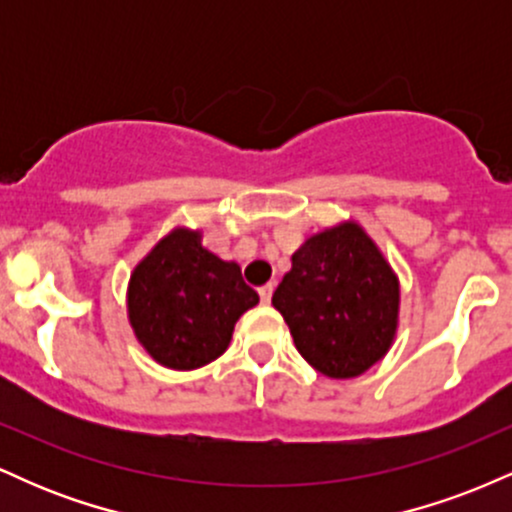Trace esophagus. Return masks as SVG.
I'll return each mask as SVG.
<instances>
[{"label":"esophagus","mask_w":512,"mask_h":512,"mask_svg":"<svg viewBox=\"0 0 512 512\" xmlns=\"http://www.w3.org/2000/svg\"><path fill=\"white\" fill-rule=\"evenodd\" d=\"M272 293H274V284L262 286V289H260V298H262V303H269V301H272Z\"/></svg>","instance_id":"obj_1"}]
</instances>
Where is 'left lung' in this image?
<instances>
[{"instance_id": "left-lung-1", "label": "left lung", "mask_w": 512, "mask_h": 512, "mask_svg": "<svg viewBox=\"0 0 512 512\" xmlns=\"http://www.w3.org/2000/svg\"><path fill=\"white\" fill-rule=\"evenodd\" d=\"M399 276L366 228L346 219L313 233L291 255L272 305L298 354L346 380L383 361L399 330Z\"/></svg>"}]
</instances>
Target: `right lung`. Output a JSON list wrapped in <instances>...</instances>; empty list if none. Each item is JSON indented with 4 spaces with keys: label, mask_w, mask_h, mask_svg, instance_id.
<instances>
[{
    "label": "right lung",
    "mask_w": 512,
    "mask_h": 512,
    "mask_svg": "<svg viewBox=\"0 0 512 512\" xmlns=\"http://www.w3.org/2000/svg\"><path fill=\"white\" fill-rule=\"evenodd\" d=\"M260 303L240 264L204 248L199 228L175 226L129 274L127 320L158 366L195 370L231 344L236 322Z\"/></svg>",
    "instance_id": "right-lung-1"
}]
</instances>
